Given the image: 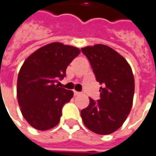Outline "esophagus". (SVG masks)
Instances as JSON below:
<instances>
[{
  "label": "esophagus",
  "mask_w": 156,
  "mask_h": 156,
  "mask_svg": "<svg viewBox=\"0 0 156 156\" xmlns=\"http://www.w3.org/2000/svg\"><path fill=\"white\" fill-rule=\"evenodd\" d=\"M80 92H78V91H76V90H74V95L75 96H78V95H80Z\"/></svg>",
  "instance_id": "34e87169"
}]
</instances>
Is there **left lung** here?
I'll return each instance as SVG.
<instances>
[{"label": "left lung", "instance_id": "obj_1", "mask_svg": "<svg viewBox=\"0 0 156 156\" xmlns=\"http://www.w3.org/2000/svg\"><path fill=\"white\" fill-rule=\"evenodd\" d=\"M81 51L102 87L100 99L95 101L90 98V103L81 110L80 116L90 131L110 134L122 125L131 111L134 94L133 71L125 58L107 45L87 46Z\"/></svg>", "mask_w": 156, "mask_h": 156}]
</instances>
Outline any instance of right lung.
<instances>
[{
    "mask_svg": "<svg viewBox=\"0 0 156 156\" xmlns=\"http://www.w3.org/2000/svg\"><path fill=\"white\" fill-rule=\"evenodd\" d=\"M80 53L78 48L55 42L24 61L18 73L16 96L23 118L33 128L44 131L58 123L63 106L74 93L56 83L66 76L67 66Z\"/></svg>",
    "mask_w": 156,
    "mask_h": 156,
    "instance_id": "add662e5",
    "label": "right lung"
}]
</instances>
